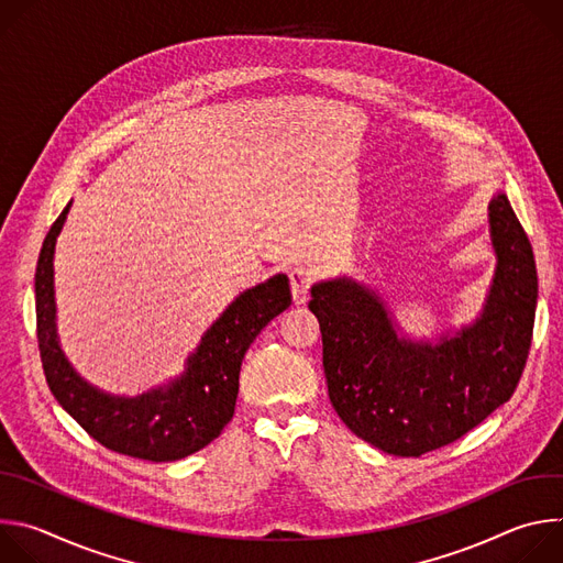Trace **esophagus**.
<instances>
[{"instance_id": "obj_1", "label": "esophagus", "mask_w": 563, "mask_h": 563, "mask_svg": "<svg viewBox=\"0 0 563 563\" xmlns=\"http://www.w3.org/2000/svg\"><path fill=\"white\" fill-rule=\"evenodd\" d=\"M289 283H291V296L296 305H302L309 298V289L313 283V276L307 267H294L289 272Z\"/></svg>"}]
</instances>
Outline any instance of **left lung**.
<instances>
[{
  "instance_id": "left-lung-1",
  "label": "left lung",
  "mask_w": 563,
  "mask_h": 563,
  "mask_svg": "<svg viewBox=\"0 0 563 563\" xmlns=\"http://www.w3.org/2000/svg\"><path fill=\"white\" fill-rule=\"evenodd\" d=\"M488 222L497 267L484 311L437 345L398 339L380 296L352 278L311 287L332 406L358 439L387 454L439 450L517 389L532 343L537 267L506 194L490 200Z\"/></svg>"
}]
</instances>
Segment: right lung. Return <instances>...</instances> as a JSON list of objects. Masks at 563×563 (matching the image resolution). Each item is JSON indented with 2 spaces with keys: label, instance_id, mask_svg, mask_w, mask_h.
<instances>
[{
  "label": "right lung",
  "instance_id": "1",
  "mask_svg": "<svg viewBox=\"0 0 563 563\" xmlns=\"http://www.w3.org/2000/svg\"><path fill=\"white\" fill-rule=\"evenodd\" d=\"M70 202L44 238L35 269L37 343L46 383L57 404L104 448L146 461H178L209 445L231 421L240 365L274 316L291 305L289 278L240 294L205 332L183 376L126 398L89 385L66 361L55 330L53 254Z\"/></svg>",
  "mask_w": 563,
  "mask_h": 563
}]
</instances>
